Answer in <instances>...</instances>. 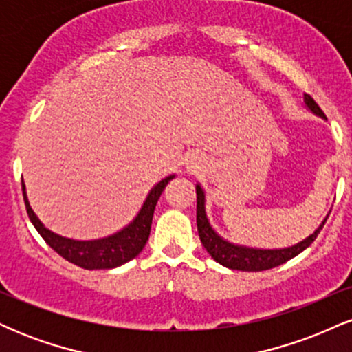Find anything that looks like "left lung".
<instances>
[{
  "label": "left lung",
  "mask_w": 352,
  "mask_h": 352,
  "mask_svg": "<svg viewBox=\"0 0 352 352\" xmlns=\"http://www.w3.org/2000/svg\"><path fill=\"white\" fill-rule=\"evenodd\" d=\"M305 102L311 111L316 116L324 117V112L321 111V107L318 106L316 100L311 98L309 94H305ZM329 217V215H328ZM324 218L319 228L313 235H309L306 240H302L301 243L289 246V248H281V250H254V248H246V246H238L233 243H228L223 238H220L213 232V228L210 227L207 215H205V195L204 190L200 188V185H197V228H199V236L201 245L205 246V250L210 253V256L217 261V263L227 266L232 270H240V272H263V270H272L274 266H280L286 263L288 260L300 254L302 250H306L308 246L316 240L318 233L321 232L324 227L326 220Z\"/></svg>",
  "instance_id": "left-lung-1"
}]
</instances>
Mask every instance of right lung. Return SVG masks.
Listing matches in <instances>:
<instances>
[{
	"label": "right lung",
	"mask_w": 352,
	"mask_h": 352,
	"mask_svg": "<svg viewBox=\"0 0 352 352\" xmlns=\"http://www.w3.org/2000/svg\"><path fill=\"white\" fill-rule=\"evenodd\" d=\"M172 179L173 175L167 177V179L159 182V184L151 190L142 210H140L139 215L135 217V220L132 221L127 228H124L122 232L116 233V235L112 236L94 241L69 240V238L54 235L50 230L44 228V225L38 220V217L34 215V212L30 207V201L26 199V192H24V182L21 185L24 205H26V212L31 223L34 225V228L38 230V233L43 236V240L46 241L56 253L84 270H109L127 263V261H131L132 258H135L137 254L142 252L145 243H147L148 240V235H151L152 217L157 200L162 195L165 185H167Z\"/></svg>",
	"instance_id": "add662e5"
}]
</instances>
